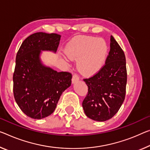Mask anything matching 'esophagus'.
<instances>
[{
  "mask_svg": "<svg viewBox=\"0 0 150 150\" xmlns=\"http://www.w3.org/2000/svg\"><path fill=\"white\" fill-rule=\"evenodd\" d=\"M78 80H79V76H78V75L76 74H74L72 76V82L74 83V82H76Z\"/></svg>",
  "mask_w": 150,
  "mask_h": 150,
  "instance_id": "34e87169",
  "label": "esophagus"
}]
</instances>
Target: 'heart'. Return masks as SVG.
I'll return each mask as SVG.
<instances>
[{
  "label": "heart",
  "instance_id": "obj_1",
  "mask_svg": "<svg viewBox=\"0 0 150 150\" xmlns=\"http://www.w3.org/2000/svg\"><path fill=\"white\" fill-rule=\"evenodd\" d=\"M66 54L72 59H77V67L82 74L91 76L100 70L108 53V45L101 38L79 37L66 45Z\"/></svg>",
  "mask_w": 150,
  "mask_h": 150
}]
</instances>
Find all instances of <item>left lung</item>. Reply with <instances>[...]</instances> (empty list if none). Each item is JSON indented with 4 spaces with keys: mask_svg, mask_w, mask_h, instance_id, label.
Instances as JSON below:
<instances>
[{
    "mask_svg": "<svg viewBox=\"0 0 150 150\" xmlns=\"http://www.w3.org/2000/svg\"><path fill=\"white\" fill-rule=\"evenodd\" d=\"M110 51L105 64L93 76L84 78L88 93L82 102L90 119L105 121L118 112L125 97L126 59L124 52L110 36Z\"/></svg>",
    "mask_w": 150,
    "mask_h": 150,
    "instance_id": "8db88e82",
    "label": "left lung"
}]
</instances>
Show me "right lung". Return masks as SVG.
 Here are the masks:
<instances>
[{
    "mask_svg": "<svg viewBox=\"0 0 150 150\" xmlns=\"http://www.w3.org/2000/svg\"><path fill=\"white\" fill-rule=\"evenodd\" d=\"M61 35L43 32L25 39L16 56L13 74V94L21 110L32 119L52 114L59 97L72 82V74L57 72L43 65L41 51L56 52Z\"/></svg>",
    "mask_w": 150,
    "mask_h": 150,
    "instance_id": "obj_1",
    "label": "right lung"
}]
</instances>
